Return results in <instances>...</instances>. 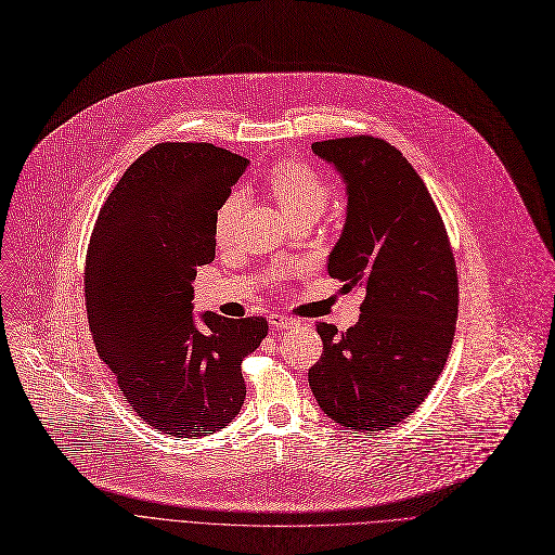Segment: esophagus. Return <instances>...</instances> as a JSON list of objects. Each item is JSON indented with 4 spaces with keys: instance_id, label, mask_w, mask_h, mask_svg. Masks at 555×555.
Wrapping results in <instances>:
<instances>
[{
    "instance_id": "34e87169",
    "label": "esophagus",
    "mask_w": 555,
    "mask_h": 555,
    "mask_svg": "<svg viewBox=\"0 0 555 555\" xmlns=\"http://www.w3.org/2000/svg\"><path fill=\"white\" fill-rule=\"evenodd\" d=\"M270 326H272V328H276V331L293 328V326H295V319H289V317H285V314L274 312V314H270Z\"/></svg>"
}]
</instances>
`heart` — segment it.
<instances>
[{
  "label": "heart",
  "mask_w": 555,
  "mask_h": 555,
  "mask_svg": "<svg viewBox=\"0 0 555 555\" xmlns=\"http://www.w3.org/2000/svg\"><path fill=\"white\" fill-rule=\"evenodd\" d=\"M266 189L279 204V209L285 214L287 220H293L297 216L310 214L319 216L324 211L326 202H328V186L326 182L319 178V172H314L310 166L295 162V159H283L274 164L266 172ZM243 207V193L241 191H231L216 211L214 220V231L218 243H227L233 222H236V216Z\"/></svg>",
  "instance_id": "b5f03b06"
}]
</instances>
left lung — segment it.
Instances as JSON below:
<instances>
[{
  "instance_id": "1",
  "label": "left lung",
  "mask_w": 555,
  "mask_h": 555,
  "mask_svg": "<svg viewBox=\"0 0 555 555\" xmlns=\"http://www.w3.org/2000/svg\"><path fill=\"white\" fill-rule=\"evenodd\" d=\"M344 182L346 220L328 256L341 289H362L358 324L317 322L324 353L308 383L335 423L366 434L416 412L450 356L459 283L443 220L418 172L375 137L314 141Z\"/></svg>"
}]
</instances>
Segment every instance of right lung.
<instances>
[{"mask_svg": "<svg viewBox=\"0 0 555 555\" xmlns=\"http://www.w3.org/2000/svg\"><path fill=\"white\" fill-rule=\"evenodd\" d=\"M249 162L214 143H159L107 195L87 249V319L139 418L175 439L238 416L241 364L262 317H193V281L216 258L214 220Z\"/></svg>", "mask_w": 555, "mask_h": 555, "instance_id": "right-lung-1", "label": "right lung"}]
</instances>
